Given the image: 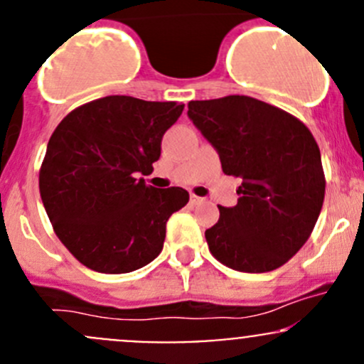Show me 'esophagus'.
<instances>
[{
	"instance_id": "obj_1",
	"label": "esophagus",
	"mask_w": 364,
	"mask_h": 364,
	"mask_svg": "<svg viewBox=\"0 0 364 364\" xmlns=\"http://www.w3.org/2000/svg\"><path fill=\"white\" fill-rule=\"evenodd\" d=\"M200 203H204L203 197H197V196H193V193H192V196H190V204L196 205V204H200Z\"/></svg>"
}]
</instances>
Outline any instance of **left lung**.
<instances>
[{"label": "left lung", "mask_w": 364, "mask_h": 364, "mask_svg": "<svg viewBox=\"0 0 364 364\" xmlns=\"http://www.w3.org/2000/svg\"><path fill=\"white\" fill-rule=\"evenodd\" d=\"M188 117L216 149L222 171L243 181L237 204L218 205V222L205 230L209 252L243 273L284 266L306 243L324 203L311 132L289 112L240 95L192 100Z\"/></svg>", "instance_id": "left-lung-1"}]
</instances>
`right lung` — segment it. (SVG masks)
<instances>
[{"instance_id":"right-lung-1","label":"right lung","mask_w":364,"mask_h":364,"mask_svg":"<svg viewBox=\"0 0 364 364\" xmlns=\"http://www.w3.org/2000/svg\"><path fill=\"white\" fill-rule=\"evenodd\" d=\"M183 109L111 95L77 107L50 135L40 196L58 237L80 264L119 274L160 255L167 220L190 196L137 176L151 174L164 134Z\"/></svg>"}]
</instances>
